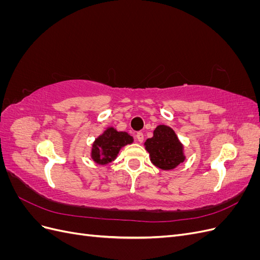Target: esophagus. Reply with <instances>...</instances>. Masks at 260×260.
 Instances as JSON below:
<instances>
[{"label":"esophagus","instance_id":"1","mask_svg":"<svg viewBox=\"0 0 260 260\" xmlns=\"http://www.w3.org/2000/svg\"><path fill=\"white\" fill-rule=\"evenodd\" d=\"M136 138H137V140L139 141V142H143V140H144V136H143V133L141 132V131L137 132Z\"/></svg>","mask_w":260,"mask_h":260}]
</instances>
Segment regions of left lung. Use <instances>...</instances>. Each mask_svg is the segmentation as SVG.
Returning a JSON list of instances; mask_svg holds the SVG:
<instances>
[{
  "instance_id": "8db88e82",
  "label": "left lung",
  "mask_w": 260,
  "mask_h": 260,
  "mask_svg": "<svg viewBox=\"0 0 260 260\" xmlns=\"http://www.w3.org/2000/svg\"><path fill=\"white\" fill-rule=\"evenodd\" d=\"M145 148L151 156V160L156 167L170 170L184 160L182 145L171 128L158 125L154 130V136L147 139Z\"/></svg>"
}]
</instances>
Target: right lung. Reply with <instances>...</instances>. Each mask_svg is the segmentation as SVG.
Wrapping results in <instances>:
<instances>
[{"mask_svg":"<svg viewBox=\"0 0 260 260\" xmlns=\"http://www.w3.org/2000/svg\"><path fill=\"white\" fill-rule=\"evenodd\" d=\"M133 141L132 137L125 132H118L114 128L107 129L100 136L92 148V158L101 165L108 164L116 158L119 149Z\"/></svg>","mask_w":260,"mask_h":260,"instance_id":"add662e5","label":"right lung"}]
</instances>
